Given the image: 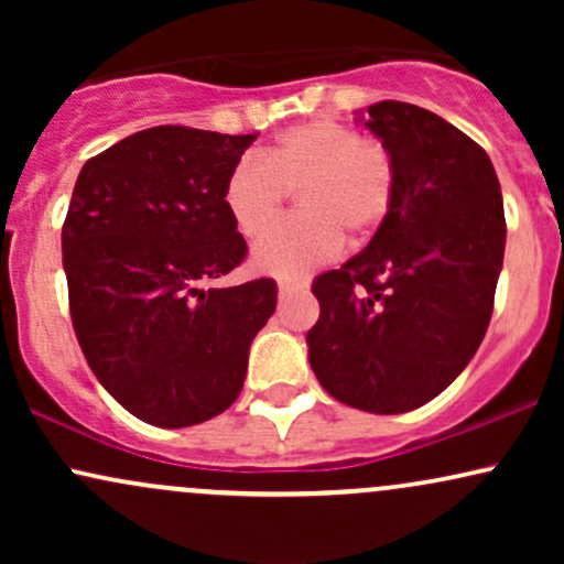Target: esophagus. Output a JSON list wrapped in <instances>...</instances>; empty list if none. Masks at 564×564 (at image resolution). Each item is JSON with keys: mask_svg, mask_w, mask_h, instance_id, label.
Returning <instances> with one entry per match:
<instances>
[{"mask_svg": "<svg viewBox=\"0 0 564 564\" xmlns=\"http://www.w3.org/2000/svg\"><path fill=\"white\" fill-rule=\"evenodd\" d=\"M300 291H304V286H300V283H289V281L278 283V296H281V300H289V296L300 294Z\"/></svg>", "mask_w": 564, "mask_h": 564, "instance_id": "34e87169", "label": "esophagus"}]
</instances>
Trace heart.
<instances>
[{
  "label": "heart",
  "mask_w": 564,
  "mask_h": 564,
  "mask_svg": "<svg viewBox=\"0 0 564 564\" xmlns=\"http://www.w3.org/2000/svg\"><path fill=\"white\" fill-rule=\"evenodd\" d=\"M296 196L291 219L251 251V268L281 281H300L345 243L373 236L392 209L394 170L387 148L339 121L291 127L264 151L243 159L225 180V209L246 238L262 236Z\"/></svg>",
  "instance_id": "obj_1"
}]
</instances>
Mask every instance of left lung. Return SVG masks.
I'll use <instances>...</instances> for the list:
<instances>
[{"label": "left lung", "instance_id": "8db88e82", "mask_svg": "<svg viewBox=\"0 0 564 564\" xmlns=\"http://www.w3.org/2000/svg\"><path fill=\"white\" fill-rule=\"evenodd\" d=\"M394 170L392 209L360 254L315 278L310 366L332 398L368 413L430 403L488 332L507 246L501 185L462 129L411 102L358 111Z\"/></svg>", "mask_w": 564, "mask_h": 564}]
</instances>
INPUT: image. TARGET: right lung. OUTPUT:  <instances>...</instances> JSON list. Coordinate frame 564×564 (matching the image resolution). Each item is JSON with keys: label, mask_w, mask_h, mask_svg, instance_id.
Wrapping results in <instances>:
<instances>
[{"label": "right lung", "mask_w": 564, "mask_h": 564, "mask_svg": "<svg viewBox=\"0 0 564 564\" xmlns=\"http://www.w3.org/2000/svg\"><path fill=\"white\" fill-rule=\"evenodd\" d=\"M257 134L153 127L82 166L63 225L70 321L97 381L177 430L236 403L275 281L204 289L246 257L225 180Z\"/></svg>", "instance_id": "add662e5"}]
</instances>
